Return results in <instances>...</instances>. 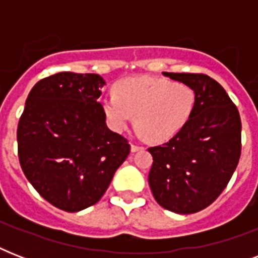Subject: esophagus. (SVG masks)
Returning a JSON list of instances; mask_svg holds the SVG:
<instances>
[{"instance_id":"esophagus-1","label":"esophagus","mask_w":258,"mask_h":258,"mask_svg":"<svg viewBox=\"0 0 258 258\" xmlns=\"http://www.w3.org/2000/svg\"><path fill=\"white\" fill-rule=\"evenodd\" d=\"M143 149H145L143 146L135 145V143H133V145H131V151H133V153H137V151H141V150H143Z\"/></svg>"}]
</instances>
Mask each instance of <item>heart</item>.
Masks as SVG:
<instances>
[{
	"instance_id": "b5f03b06",
	"label": "heart",
	"mask_w": 258,
	"mask_h": 258,
	"mask_svg": "<svg viewBox=\"0 0 258 258\" xmlns=\"http://www.w3.org/2000/svg\"><path fill=\"white\" fill-rule=\"evenodd\" d=\"M101 105L115 131H124L134 113L137 133L162 142L179 133L191 117L196 93L184 83L149 76L128 78L117 83L115 93L105 96Z\"/></svg>"
}]
</instances>
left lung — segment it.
Here are the masks:
<instances>
[{
    "instance_id": "left-lung-1",
    "label": "left lung",
    "mask_w": 258,
    "mask_h": 258,
    "mask_svg": "<svg viewBox=\"0 0 258 258\" xmlns=\"http://www.w3.org/2000/svg\"><path fill=\"white\" fill-rule=\"evenodd\" d=\"M196 93L191 117L163 145L150 147L149 183L162 208L178 214L204 210L228 186L241 157V117L222 86L204 74L163 72Z\"/></svg>"
}]
</instances>
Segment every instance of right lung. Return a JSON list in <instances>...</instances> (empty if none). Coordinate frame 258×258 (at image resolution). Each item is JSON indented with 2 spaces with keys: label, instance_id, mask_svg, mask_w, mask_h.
I'll return each mask as SVG.
<instances>
[{
  "label": "right lung",
  "instance_id": "1",
  "mask_svg": "<svg viewBox=\"0 0 258 258\" xmlns=\"http://www.w3.org/2000/svg\"><path fill=\"white\" fill-rule=\"evenodd\" d=\"M96 74L60 72L36 83L17 128L21 169L64 212L99 202L131 146L107 127Z\"/></svg>",
  "mask_w": 258,
  "mask_h": 258
}]
</instances>
